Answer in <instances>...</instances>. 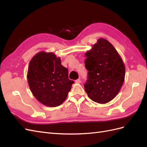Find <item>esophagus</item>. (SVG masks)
I'll return each instance as SVG.
<instances>
[{
  "instance_id": "34e87169",
  "label": "esophagus",
  "mask_w": 147,
  "mask_h": 147,
  "mask_svg": "<svg viewBox=\"0 0 147 147\" xmlns=\"http://www.w3.org/2000/svg\"><path fill=\"white\" fill-rule=\"evenodd\" d=\"M81 81L80 79H78V80L75 81V82H76V83H81Z\"/></svg>"
}]
</instances>
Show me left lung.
I'll return each mask as SVG.
<instances>
[{"instance_id": "8db88e82", "label": "left lung", "mask_w": 147, "mask_h": 147, "mask_svg": "<svg viewBox=\"0 0 147 147\" xmlns=\"http://www.w3.org/2000/svg\"><path fill=\"white\" fill-rule=\"evenodd\" d=\"M85 66L88 79L84 84L88 96L99 104L110 102L118 94L123 85L125 67L113 45L99 38L85 54Z\"/></svg>"}]
</instances>
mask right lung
Here are the masks:
<instances>
[{"instance_id":"add662e5","label":"right lung","mask_w":147,"mask_h":147,"mask_svg":"<svg viewBox=\"0 0 147 147\" xmlns=\"http://www.w3.org/2000/svg\"><path fill=\"white\" fill-rule=\"evenodd\" d=\"M27 79L33 95L48 107L61 105L66 99L74 81L68 79V70L61 59L52 52L40 51L30 61Z\"/></svg>"}]
</instances>
